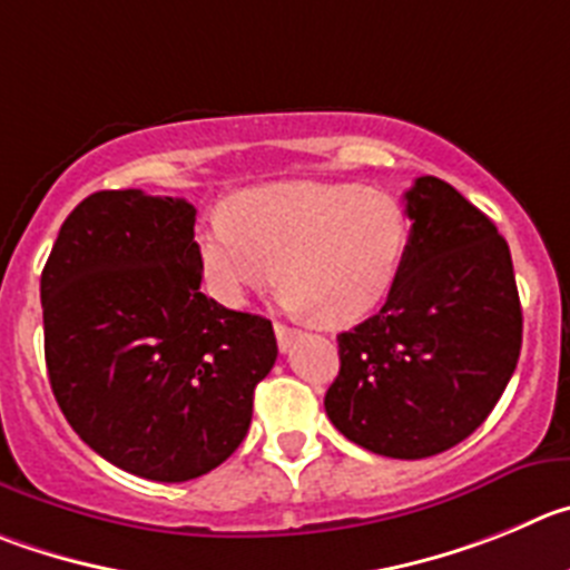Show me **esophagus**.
Instances as JSON below:
<instances>
[{
  "label": "esophagus",
  "instance_id": "esophagus-1",
  "mask_svg": "<svg viewBox=\"0 0 570 570\" xmlns=\"http://www.w3.org/2000/svg\"><path fill=\"white\" fill-rule=\"evenodd\" d=\"M297 328H289V326H284V323H275V337H278V348L281 351H289V345L295 343L297 340Z\"/></svg>",
  "mask_w": 570,
  "mask_h": 570
}]
</instances>
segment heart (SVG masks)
<instances>
[{
    "label": "heart",
    "mask_w": 570,
    "mask_h": 570,
    "mask_svg": "<svg viewBox=\"0 0 570 570\" xmlns=\"http://www.w3.org/2000/svg\"><path fill=\"white\" fill-rule=\"evenodd\" d=\"M411 249V216L387 190L357 183H284L247 190L196 230L216 301L244 306L278 281L281 306L326 328L382 306Z\"/></svg>",
    "instance_id": "heart-1"
}]
</instances>
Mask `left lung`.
Returning <instances> with one entry per match:
<instances>
[{
	"instance_id": "1",
	"label": "left lung",
	"mask_w": 570,
	"mask_h": 570,
	"mask_svg": "<svg viewBox=\"0 0 570 570\" xmlns=\"http://www.w3.org/2000/svg\"><path fill=\"white\" fill-rule=\"evenodd\" d=\"M411 249L385 306L337 337L326 413L354 444L428 459L475 433L518 368L523 312L507 238L453 185L405 194Z\"/></svg>"
}]
</instances>
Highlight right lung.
<instances>
[{
    "label": "right lung",
    "instance_id": "1",
    "mask_svg": "<svg viewBox=\"0 0 570 570\" xmlns=\"http://www.w3.org/2000/svg\"><path fill=\"white\" fill-rule=\"evenodd\" d=\"M194 222L185 199L98 190L69 213L41 273L58 407L100 459L163 483L236 453L278 357L267 317L199 289Z\"/></svg>",
    "mask_w": 570,
    "mask_h": 570
}]
</instances>
